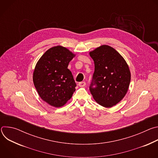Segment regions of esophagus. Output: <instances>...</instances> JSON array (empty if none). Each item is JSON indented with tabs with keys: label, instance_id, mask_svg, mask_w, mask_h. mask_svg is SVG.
Segmentation results:
<instances>
[{
	"label": "esophagus",
	"instance_id": "34e87169",
	"mask_svg": "<svg viewBox=\"0 0 158 158\" xmlns=\"http://www.w3.org/2000/svg\"><path fill=\"white\" fill-rule=\"evenodd\" d=\"M86 85V83L85 82H80L79 83V86L80 87H84Z\"/></svg>",
	"mask_w": 158,
	"mask_h": 158
}]
</instances>
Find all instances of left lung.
<instances>
[{
    "label": "left lung",
    "instance_id": "obj_1",
    "mask_svg": "<svg viewBox=\"0 0 158 158\" xmlns=\"http://www.w3.org/2000/svg\"><path fill=\"white\" fill-rule=\"evenodd\" d=\"M89 55L95 67L90 92L101 106H115L124 98L129 86L131 73L127 64L118 51L107 45L90 52Z\"/></svg>",
    "mask_w": 158,
    "mask_h": 158
}]
</instances>
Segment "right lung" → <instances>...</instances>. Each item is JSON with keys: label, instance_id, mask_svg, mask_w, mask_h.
Instances as JSON below:
<instances>
[{"label": "right lung", "instance_id": "right-lung-1", "mask_svg": "<svg viewBox=\"0 0 158 158\" xmlns=\"http://www.w3.org/2000/svg\"><path fill=\"white\" fill-rule=\"evenodd\" d=\"M75 56L67 48L57 46L48 49L36 64L34 86L41 99L52 106H63L76 91V84L67 69Z\"/></svg>", "mask_w": 158, "mask_h": 158}]
</instances>
